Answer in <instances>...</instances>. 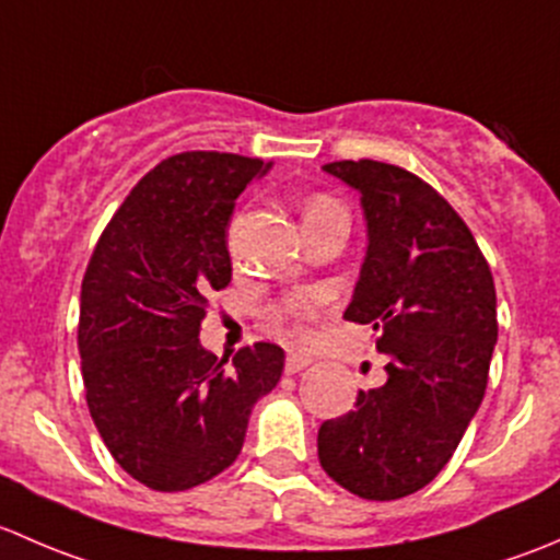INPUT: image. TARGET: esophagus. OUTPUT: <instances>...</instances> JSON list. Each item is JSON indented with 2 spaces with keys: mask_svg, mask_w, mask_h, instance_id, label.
Segmentation results:
<instances>
[{
  "mask_svg": "<svg viewBox=\"0 0 560 560\" xmlns=\"http://www.w3.org/2000/svg\"><path fill=\"white\" fill-rule=\"evenodd\" d=\"M308 365H312V358H308V354H290L284 363V369H287V374H298V371L308 369Z\"/></svg>",
  "mask_w": 560,
  "mask_h": 560,
  "instance_id": "1",
  "label": "esophagus"
}]
</instances>
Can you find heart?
I'll return each instance as SVG.
<instances>
[{"label":"heart","instance_id":"heart-1","mask_svg":"<svg viewBox=\"0 0 560 560\" xmlns=\"http://www.w3.org/2000/svg\"><path fill=\"white\" fill-rule=\"evenodd\" d=\"M327 208H338L330 197H314L306 206V213L327 211ZM316 314V298L314 295H295L284 303V306L276 308V319L281 322H306L314 319Z\"/></svg>","mask_w":560,"mask_h":560}]
</instances>
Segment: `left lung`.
<instances>
[{"mask_svg": "<svg viewBox=\"0 0 560 560\" xmlns=\"http://www.w3.org/2000/svg\"><path fill=\"white\" fill-rule=\"evenodd\" d=\"M360 191L369 248L343 319L371 325L387 382L316 436L327 477L369 501L425 488L453 457L488 387L499 322L488 262L455 208L404 167H322Z\"/></svg>", "mask_w": 560, "mask_h": 560, "instance_id": "obj_1", "label": "left lung"}]
</instances>
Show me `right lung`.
Returning <instances> with one entry per match:
<instances>
[{"label":"right lung","instance_id":"1","mask_svg":"<svg viewBox=\"0 0 560 560\" xmlns=\"http://www.w3.org/2000/svg\"><path fill=\"white\" fill-rule=\"evenodd\" d=\"M270 162L184 151L138 180L97 241L81 284L83 387L118 466L175 493L222 474L248 415L279 385L284 349L254 343L219 360L200 343L211 292L233 279L228 224Z\"/></svg>","mask_w":560,"mask_h":560}]
</instances>
